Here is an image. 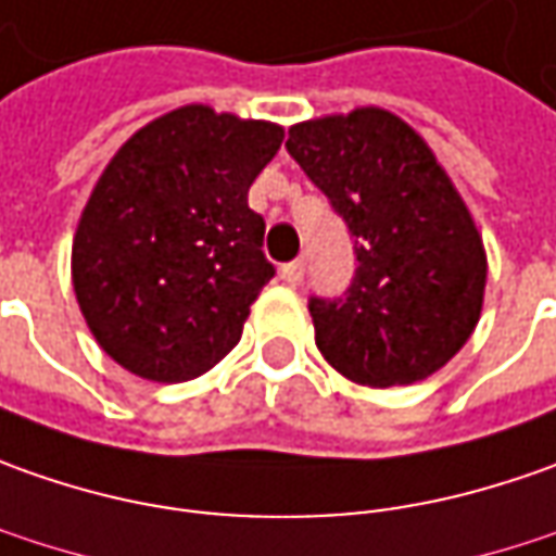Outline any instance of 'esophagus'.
Segmentation results:
<instances>
[{
    "instance_id": "esophagus-1",
    "label": "esophagus",
    "mask_w": 556,
    "mask_h": 556,
    "mask_svg": "<svg viewBox=\"0 0 556 556\" xmlns=\"http://www.w3.org/2000/svg\"><path fill=\"white\" fill-rule=\"evenodd\" d=\"M282 279H286L289 286H301V279H304V261H289V264H282Z\"/></svg>"
}]
</instances>
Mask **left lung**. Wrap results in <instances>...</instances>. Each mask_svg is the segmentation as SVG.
<instances>
[{
    "mask_svg": "<svg viewBox=\"0 0 556 556\" xmlns=\"http://www.w3.org/2000/svg\"><path fill=\"white\" fill-rule=\"evenodd\" d=\"M286 150L354 237L348 292L307 301L319 354L369 388L443 369L480 319L486 252L431 147L400 116L359 106L292 125Z\"/></svg>",
    "mask_w": 556,
    "mask_h": 556,
    "instance_id": "left-lung-1",
    "label": "left lung"
}]
</instances>
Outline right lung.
Segmentation results:
<instances>
[{
	"instance_id": "add662e5",
	"label": "right lung",
	"mask_w": 556,
	"mask_h": 556,
	"mask_svg": "<svg viewBox=\"0 0 556 556\" xmlns=\"http://www.w3.org/2000/svg\"><path fill=\"white\" fill-rule=\"evenodd\" d=\"M279 144V125L190 104L110 160L73 237V289L123 369L178 384L240 344L252 301L277 274L249 187Z\"/></svg>"
}]
</instances>
